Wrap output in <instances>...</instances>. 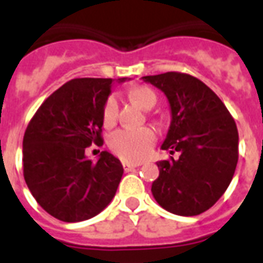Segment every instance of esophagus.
<instances>
[{"label": "esophagus", "mask_w": 263, "mask_h": 263, "mask_svg": "<svg viewBox=\"0 0 263 263\" xmlns=\"http://www.w3.org/2000/svg\"><path fill=\"white\" fill-rule=\"evenodd\" d=\"M139 165H134V163H128V162H122V167L125 172H131L134 171L135 167H138Z\"/></svg>", "instance_id": "esophagus-1"}]
</instances>
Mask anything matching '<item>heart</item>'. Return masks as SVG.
I'll list each match as a JSON object with an SVG mask.
<instances>
[{
  "label": "heart",
  "instance_id": "b5f03b06",
  "mask_svg": "<svg viewBox=\"0 0 263 263\" xmlns=\"http://www.w3.org/2000/svg\"><path fill=\"white\" fill-rule=\"evenodd\" d=\"M135 101L143 108H152L158 101L156 92L149 87H137L129 91ZM120 105L114 94L105 98L101 109V121L105 128H112L118 121ZM156 143V135L152 129H118L112 132L108 138V146L112 154L117 155L120 159L126 162H142L151 156Z\"/></svg>",
  "mask_w": 263,
  "mask_h": 263
}]
</instances>
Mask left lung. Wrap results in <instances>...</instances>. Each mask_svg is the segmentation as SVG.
Listing matches in <instances>:
<instances>
[{"mask_svg": "<svg viewBox=\"0 0 263 263\" xmlns=\"http://www.w3.org/2000/svg\"><path fill=\"white\" fill-rule=\"evenodd\" d=\"M165 92L172 122L162 149L177 159L158 162L152 194L173 214L192 217L213 207L224 194L238 162V129L224 103L203 81L186 73L145 76Z\"/></svg>", "mask_w": 263, "mask_h": 263, "instance_id": "left-lung-1", "label": "left lung"}]
</instances>
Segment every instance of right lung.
<instances>
[{
  "label": "right lung",
  "instance_id": "1",
  "mask_svg": "<svg viewBox=\"0 0 263 263\" xmlns=\"http://www.w3.org/2000/svg\"><path fill=\"white\" fill-rule=\"evenodd\" d=\"M126 77L118 79L124 83ZM112 79H73L50 94L24 135V177L39 205L54 218L79 222L101 213L124 173L107 151L92 162L86 149L103 145L101 109Z\"/></svg>",
  "mask_w": 263,
  "mask_h": 263
}]
</instances>
